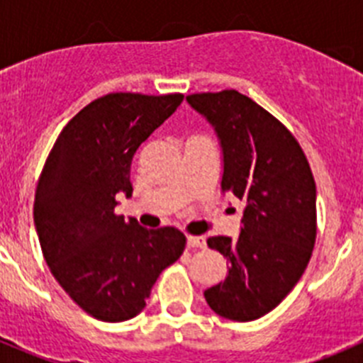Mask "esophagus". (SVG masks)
Here are the masks:
<instances>
[{
  "instance_id": "1",
  "label": "esophagus",
  "mask_w": 363,
  "mask_h": 363,
  "mask_svg": "<svg viewBox=\"0 0 363 363\" xmlns=\"http://www.w3.org/2000/svg\"><path fill=\"white\" fill-rule=\"evenodd\" d=\"M187 245L189 247H198V249H201V247H205V238H203V236H189Z\"/></svg>"
}]
</instances>
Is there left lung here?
<instances>
[{
    "label": "left lung",
    "mask_w": 363,
    "mask_h": 363,
    "mask_svg": "<svg viewBox=\"0 0 363 363\" xmlns=\"http://www.w3.org/2000/svg\"><path fill=\"white\" fill-rule=\"evenodd\" d=\"M187 101L214 127L223 154L221 191L245 203L238 240H207L229 262L225 280L205 291L211 309L234 322L271 313L293 291L316 240V184L296 138L238 91Z\"/></svg>",
    "instance_id": "obj_1"
}]
</instances>
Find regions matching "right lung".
Segmentation results:
<instances>
[{
	"mask_svg": "<svg viewBox=\"0 0 363 363\" xmlns=\"http://www.w3.org/2000/svg\"><path fill=\"white\" fill-rule=\"evenodd\" d=\"M184 94L114 92L83 107L63 127L45 162L34 225L50 272L85 313L125 322L145 307L160 272L182 256L185 234L145 229L114 213L133 196L138 147L171 116Z\"/></svg>",
	"mask_w": 363,
	"mask_h": 363,
	"instance_id": "obj_1",
	"label": "right lung"
}]
</instances>
